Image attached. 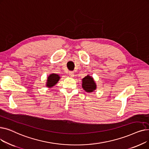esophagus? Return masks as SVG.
Listing matches in <instances>:
<instances>
[{
    "label": "esophagus",
    "mask_w": 149,
    "mask_h": 149,
    "mask_svg": "<svg viewBox=\"0 0 149 149\" xmlns=\"http://www.w3.org/2000/svg\"><path fill=\"white\" fill-rule=\"evenodd\" d=\"M69 75L71 77H74V72H72V71H70V72H69Z\"/></svg>",
    "instance_id": "esophagus-1"
}]
</instances>
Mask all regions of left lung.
Here are the masks:
<instances>
[{"mask_svg":"<svg viewBox=\"0 0 149 149\" xmlns=\"http://www.w3.org/2000/svg\"><path fill=\"white\" fill-rule=\"evenodd\" d=\"M82 88L88 93L92 92L97 89V84L93 78L89 75H88L82 79Z\"/></svg>","mask_w":149,"mask_h":149,"instance_id":"left-lung-1","label":"left lung"}]
</instances>
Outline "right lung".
Returning <instances> with one entry per match:
<instances>
[{
	"instance_id": "obj_1",
	"label": "right lung",
	"mask_w": 149,
	"mask_h": 149,
	"mask_svg": "<svg viewBox=\"0 0 149 149\" xmlns=\"http://www.w3.org/2000/svg\"><path fill=\"white\" fill-rule=\"evenodd\" d=\"M60 79V77L59 75L57 74H54V73L50 74L48 77V79H47V80H46V87L49 88H52L58 83Z\"/></svg>"
}]
</instances>
